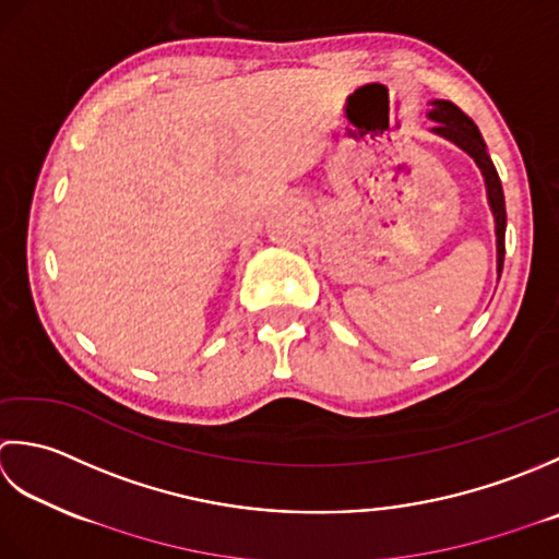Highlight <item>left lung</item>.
Returning a JSON list of instances; mask_svg holds the SVG:
<instances>
[{
  "label": "left lung",
  "mask_w": 559,
  "mask_h": 559,
  "mask_svg": "<svg viewBox=\"0 0 559 559\" xmlns=\"http://www.w3.org/2000/svg\"><path fill=\"white\" fill-rule=\"evenodd\" d=\"M427 118L435 122L431 132L449 140L451 144L459 146L465 154H468L473 162L480 168V174L485 178V190H487V204L492 210L495 216V236H497V280L502 275V265H504V231H507V210H504V190L502 183H499L497 168L492 164V158L487 154V144L483 140L480 130L475 128V122L465 116V112L453 106L451 100L435 98L429 104Z\"/></svg>",
  "instance_id": "8db88e82"
}]
</instances>
